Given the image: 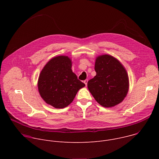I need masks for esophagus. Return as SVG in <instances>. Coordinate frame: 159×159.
Segmentation results:
<instances>
[{
  "label": "esophagus",
  "mask_w": 159,
  "mask_h": 159,
  "mask_svg": "<svg viewBox=\"0 0 159 159\" xmlns=\"http://www.w3.org/2000/svg\"><path fill=\"white\" fill-rule=\"evenodd\" d=\"M87 82H88V80H87V79H86V80H85L84 81V84H85L86 86H87Z\"/></svg>",
  "instance_id": "34e87169"
}]
</instances>
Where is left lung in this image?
<instances>
[{
  "instance_id": "8db88e82",
  "label": "left lung",
  "mask_w": 159,
  "mask_h": 159,
  "mask_svg": "<svg viewBox=\"0 0 159 159\" xmlns=\"http://www.w3.org/2000/svg\"><path fill=\"white\" fill-rule=\"evenodd\" d=\"M96 75L87 82V87L96 101L105 107L115 106L126 97L129 80L126 70L115 58L103 55L96 60Z\"/></svg>"
}]
</instances>
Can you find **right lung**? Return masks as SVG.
<instances>
[{"label":"right lung","instance_id":"obj_1","mask_svg":"<svg viewBox=\"0 0 159 159\" xmlns=\"http://www.w3.org/2000/svg\"><path fill=\"white\" fill-rule=\"evenodd\" d=\"M72 61L66 56L51 59L44 66L38 79V87L41 97L55 108L69 105L78 90L85 85L72 72Z\"/></svg>","mask_w":159,"mask_h":159}]
</instances>
